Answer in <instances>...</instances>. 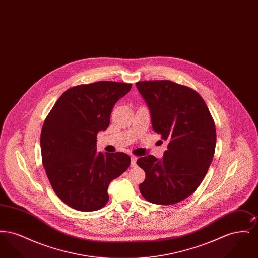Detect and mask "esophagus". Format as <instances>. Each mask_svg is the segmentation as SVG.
<instances>
[{
  "instance_id": "esophagus-1",
  "label": "esophagus",
  "mask_w": 258,
  "mask_h": 258,
  "mask_svg": "<svg viewBox=\"0 0 258 258\" xmlns=\"http://www.w3.org/2000/svg\"><path fill=\"white\" fill-rule=\"evenodd\" d=\"M131 160H132V163H131V166H132V167H135V166H136V160H137V158H136V157H135V156H132Z\"/></svg>"
}]
</instances>
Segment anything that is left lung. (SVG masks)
<instances>
[{"label": "left lung", "mask_w": 258, "mask_h": 258, "mask_svg": "<svg viewBox=\"0 0 258 258\" xmlns=\"http://www.w3.org/2000/svg\"><path fill=\"white\" fill-rule=\"evenodd\" d=\"M136 87L150 109L153 130L169 142L161 160L149 155L136 161L146 174L139 190L151 203H178L207 174L217 142L214 120L191 88L169 80L140 81Z\"/></svg>", "instance_id": "left-lung-1"}]
</instances>
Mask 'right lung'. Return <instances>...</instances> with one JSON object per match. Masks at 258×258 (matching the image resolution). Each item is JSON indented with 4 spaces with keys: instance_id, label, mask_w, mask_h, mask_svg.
<instances>
[{
    "instance_id": "obj_1",
    "label": "right lung",
    "mask_w": 258,
    "mask_h": 258,
    "mask_svg": "<svg viewBox=\"0 0 258 258\" xmlns=\"http://www.w3.org/2000/svg\"><path fill=\"white\" fill-rule=\"evenodd\" d=\"M131 88L113 81L72 87L47 115L40 135L42 164L68 206L81 212L104 207L111 181L128 168V155L97 152V135L108 127L115 103Z\"/></svg>"
}]
</instances>
